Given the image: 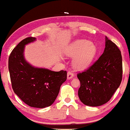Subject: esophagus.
<instances>
[{
	"label": "esophagus",
	"instance_id": "esophagus-1",
	"mask_svg": "<svg viewBox=\"0 0 130 130\" xmlns=\"http://www.w3.org/2000/svg\"><path fill=\"white\" fill-rule=\"evenodd\" d=\"M73 76H74V74L71 72H68V75H67V78H68V79H72Z\"/></svg>",
	"mask_w": 130,
	"mask_h": 130
}]
</instances>
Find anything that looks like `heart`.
<instances>
[{"mask_svg": "<svg viewBox=\"0 0 130 130\" xmlns=\"http://www.w3.org/2000/svg\"><path fill=\"white\" fill-rule=\"evenodd\" d=\"M65 54L70 57H75L73 64L76 68L81 69L87 68L96 55L97 46L86 40H78L67 46Z\"/></svg>", "mask_w": 130, "mask_h": 130, "instance_id": "b5f03b06", "label": "heart"}]
</instances>
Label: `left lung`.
<instances>
[{
  "instance_id": "obj_1",
  "label": "left lung",
  "mask_w": 130,
  "mask_h": 130,
  "mask_svg": "<svg viewBox=\"0 0 130 130\" xmlns=\"http://www.w3.org/2000/svg\"><path fill=\"white\" fill-rule=\"evenodd\" d=\"M77 76L81 84L78 96L83 104L98 107L107 103L119 87L122 78V59L118 46L105 37L103 54Z\"/></svg>"
}]
</instances>
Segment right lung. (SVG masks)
I'll list each match as a JSON object with an SVG mask.
<instances>
[{
  "label": "right lung",
  "mask_w": 130,
  "mask_h": 130,
  "mask_svg": "<svg viewBox=\"0 0 130 130\" xmlns=\"http://www.w3.org/2000/svg\"><path fill=\"white\" fill-rule=\"evenodd\" d=\"M35 41L36 38L28 37L17 44L9 57L8 69L14 93L29 106L43 108L55 101L67 72L37 68L27 61L25 46Z\"/></svg>",
  "instance_id": "right-lung-1"
}]
</instances>
